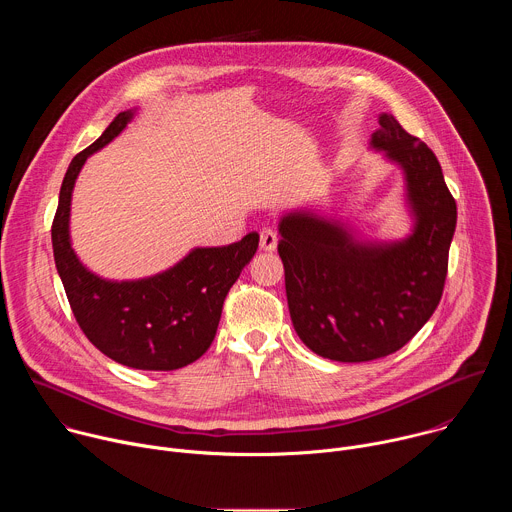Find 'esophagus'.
<instances>
[{
	"instance_id": "obj_1",
	"label": "esophagus",
	"mask_w": 512,
	"mask_h": 512,
	"mask_svg": "<svg viewBox=\"0 0 512 512\" xmlns=\"http://www.w3.org/2000/svg\"><path fill=\"white\" fill-rule=\"evenodd\" d=\"M277 241H279L277 235H275L271 229H265V231H261V235H259V249L271 253V251L277 249Z\"/></svg>"
}]
</instances>
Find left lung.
I'll use <instances>...</instances> for the list:
<instances>
[{"mask_svg": "<svg viewBox=\"0 0 512 512\" xmlns=\"http://www.w3.org/2000/svg\"><path fill=\"white\" fill-rule=\"evenodd\" d=\"M379 125L371 150L403 174V239H364L312 208L287 210L277 225L291 322L312 352L338 362L393 354L423 328L442 300L456 231V200L435 154L391 113Z\"/></svg>", "mask_w": 512, "mask_h": 512, "instance_id": "8db88e82", "label": "left lung"}]
</instances>
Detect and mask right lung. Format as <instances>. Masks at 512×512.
I'll use <instances>...</instances> for the list:
<instances>
[{
  "label": "right lung",
  "mask_w": 512,
  "mask_h": 512,
  "mask_svg": "<svg viewBox=\"0 0 512 512\" xmlns=\"http://www.w3.org/2000/svg\"><path fill=\"white\" fill-rule=\"evenodd\" d=\"M119 113L103 135L72 158L52 223V249L68 304L85 336L109 358L139 371H176L214 340L225 298L253 259L259 235L227 247H194L176 265L141 279H105L72 249L70 202L89 156L103 150L135 117Z\"/></svg>",
  "instance_id": "right-lung-1"
}]
</instances>
